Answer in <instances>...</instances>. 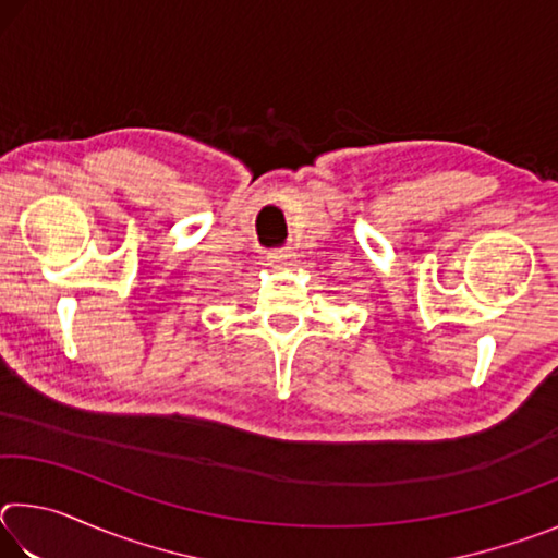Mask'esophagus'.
I'll list each match as a JSON object with an SVG mask.
<instances>
[{
  "instance_id": "1",
  "label": "esophagus",
  "mask_w": 558,
  "mask_h": 558,
  "mask_svg": "<svg viewBox=\"0 0 558 558\" xmlns=\"http://www.w3.org/2000/svg\"><path fill=\"white\" fill-rule=\"evenodd\" d=\"M268 263L272 268H295L298 256L290 248H282V251H272L268 256Z\"/></svg>"
}]
</instances>
